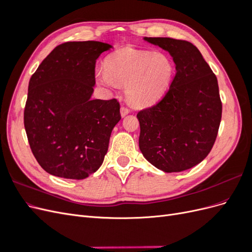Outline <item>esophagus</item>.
Returning a JSON list of instances; mask_svg holds the SVG:
<instances>
[{"label":"esophagus","instance_id":"34e87169","mask_svg":"<svg viewBox=\"0 0 252 252\" xmlns=\"http://www.w3.org/2000/svg\"><path fill=\"white\" fill-rule=\"evenodd\" d=\"M120 112H121V117H122V118H124V117H126L127 114L129 113V109H128V108H126V107H121Z\"/></svg>","mask_w":252,"mask_h":252}]
</instances>
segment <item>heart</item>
<instances>
[{
	"instance_id": "1",
	"label": "heart",
	"mask_w": 252,
	"mask_h": 252,
	"mask_svg": "<svg viewBox=\"0 0 252 252\" xmlns=\"http://www.w3.org/2000/svg\"><path fill=\"white\" fill-rule=\"evenodd\" d=\"M105 70L96 78L104 85L126 84L127 100L138 107L158 102L168 90L174 75L172 60L163 52L124 47L105 60Z\"/></svg>"
}]
</instances>
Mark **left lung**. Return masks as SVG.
Returning a JSON list of instances; mask_svg holds the SVG:
<instances>
[{
    "label": "left lung",
    "instance_id": "left-lung-1",
    "mask_svg": "<svg viewBox=\"0 0 252 252\" xmlns=\"http://www.w3.org/2000/svg\"><path fill=\"white\" fill-rule=\"evenodd\" d=\"M144 41L169 52L177 72L162 100L136 116L140 150L164 172L190 169L208 156L217 139L222 118L217 77L191 43L147 36Z\"/></svg>",
    "mask_w": 252,
    "mask_h": 252
}]
</instances>
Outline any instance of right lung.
Listing matches in <instances>:
<instances>
[{"instance_id": "obj_1", "label": "right lung", "mask_w": 252, "mask_h": 252, "mask_svg": "<svg viewBox=\"0 0 252 252\" xmlns=\"http://www.w3.org/2000/svg\"><path fill=\"white\" fill-rule=\"evenodd\" d=\"M97 41L67 42L53 49L29 81L24 126L32 154L55 177L83 180L107 154L119 121L117 100H93L94 68L111 49Z\"/></svg>"}]
</instances>
